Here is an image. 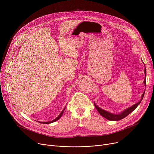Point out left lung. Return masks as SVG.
Wrapping results in <instances>:
<instances>
[{
	"mask_svg": "<svg viewBox=\"0 0 154 154\" xmlns=\"http://www.w3.org/2000/svg\"><path fill=\"white\" fill-rule=\"evenodd\" d=\"M144 73H145V77H146V70H145V69L144 70ZM143 82L145 85H146V80H145V79L143 80ZM144 93H145V92L142 94L141 100L138 103H137L134 104V106H132V107L127 109L126 110H125L124 111H123L122 113H120V114H112V113H110V112H108L106 110H104L100 109V107H99L98 106H97L95 103H94V106H95V108L97 109V111L99 112V114L102 116H103V117H105V118L109 120H120L121 119L125 118V117H127L129 114H131L132 112H133L137 107V106H138L140 104V103L141 102V101L143 99V97L144 95Z\"/></svg>",
	"mask_w": 154,
	"mask_h": 154,
	"instance_id": "8db88e82",
	"label": "left lung"
}]
</instances>
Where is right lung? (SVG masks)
Wrapping results in <instances>:
<instances>
[{
  "mask_svg": "<svg viewBox=\"0 0 154 154\" xmlns=\"http://www.w3.org/2000/svg\"><path fill=\"white\" fill-rule=\"evenodd\" d=\"M65 109H66V107H65V108L63 109V110L61 112V113L60 114V115L57 117L55 119H54V120H52V121H51V122H42V124H51V123H52V122H55V121H57V120H59L61 117H62V114H63V112H64V110H65ZM41 123V122H40Z\"/></svg>",
  "mask_w": 154,
  "mask_h": 154,
  "instance_id": "right-lung-1",
  "label": "right lung"
}]
</instances>
